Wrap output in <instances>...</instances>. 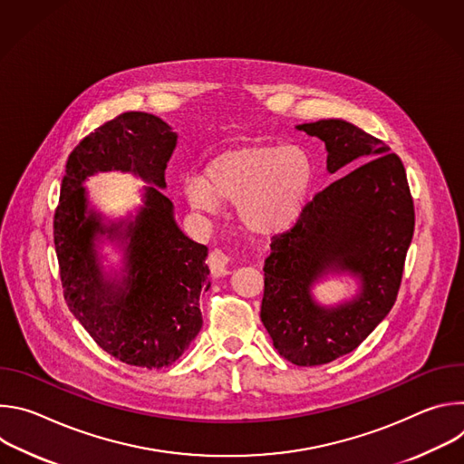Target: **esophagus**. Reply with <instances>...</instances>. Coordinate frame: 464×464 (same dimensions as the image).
I'll list each match as a JSON object with an SVG mask.
<instances>
[{
    "mask_svg": "<svg viewBox=\"0 0 464 464\" xmlns=\"http://www.w3.org/2000/svg\"><path fill=\"white\" fill-rule=\"evenodd\" d=\"M229 262H231V256L227 253H224L222 249H213L209 253V258H208V264L209 268L213 272L215 277H222V276H227L229 274Z\"/></svg>",
    "mask_w": 464,
    "mask_h": 464,
    "instance_id": "34e87169",
    "label": "esophagus"
}]
</instances>
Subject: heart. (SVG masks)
Masks as SVG:
<instances>
[{
    "instance_id": "b5f03b06",
    "label": "heart",
    "mask_w": 464,
    "mask_h": 464,
    "mask_svg": "<svg viewBox=\"0 0 464 464\" xmlns=\"http://www.w3.org/2000/svg\"><path fill=\"white\" fill-rule=\"evenodd\" d=\"M314 179L315 165L303 147L249 143L217 154L206 176L187 178L183 190L196 209L215 213L226 200L237 204L249 231L276 235L297 222Z\"/></svg>"
}]
</instances>
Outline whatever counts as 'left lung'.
I'll return each instance as SVG.
<instances>
[{"instance_id": "8db88e82", "label": "left lung", "mask_w": 464, "mask_h": 464, "mask_svg": "<svg viewBox=\"0 0 464 464\" xmlns=\"http://www.w3.org/2000/svg\"><path fill=\"white\" fill-rule=\"evenodd\" d=\"M297 130L324 141L330 174L366 161L317 192L295 226L272 238L264 260L260 319L283 358L312 367L354 351L392 308L415 208L406 169L383 141L342 119ZM333 271L358 276L362 288L353 302L324 309L309 288Z\"/></svg>"}]
</instances>
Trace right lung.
Segmentation results:
<instances>
[{
  "label": "right lung",
  "instance_id": "1",
  "mask_svg": "<svg viewBox=\"0 0 464 464\" xmlns=\"http://www.w3.org/2000/svg\"><path fill=\"white\" fill-rule=\"evenodd\" d=\"M178 136L156 115L126 111L95 128L70 154L54 211L53 237L63 299L95 343L122 363L161 369L174 363L202 328L208 247L181 233L174 208L158 189ZM134 171L146 189L137 220L110 228L87 211L83 179L95 171ZM124 241L127 274L106 280L94 251L97 234Z\"/></svg>",
  "mask_w": 464,
  "mask_h": 464
}]
</instances>
